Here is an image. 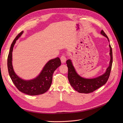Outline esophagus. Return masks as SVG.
Returning a JSON list of instances; mask_svg holds the SVG:
<instances>
[{"label": "esophagus", "mask_w": 123, "mask_h": 123, "mask_svg": "<svg viewBox=\"0 0 123 123\" xmlns=\"http://www.w3.org/2000/svg\"><path fill=\"white\" fill-rule=\"evenodd\" d=\"M66 59H67V58H66V56H65L64 54L62 55V56L61 57V62H62V63L65 62L66 61Z\"/></svg>", "instance_id": "obj_1"}]
</instances>
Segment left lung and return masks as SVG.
<instances>
[{
    "instance_id": "8db88e82",
    "label": "left lung",
    "mask_w": 123,
    "mask_h": 123,
    "mask_svg": "<svg viewBox=\"0 0 123 123\" xmlns=\"http://www.w3.org/2000/svg\"><path fill=\"white\" fill-rule=\"evenodd\" d=\"M100 33L104 36H105L109 42L108 37L103 30L101 31ZM109 47L110 55L109 66L107 68L105 73L98 77L94 78V79H87L81 77L76 73L72 65L71 61L70 59L67 61L66 63L67 64L68 68V80L70 85L74 89V90L80 93H89L94 91L96 89H98L107 83L110 76L113 59L112 48H111L110 44H109Z\"/></svg>"
}]
</instances>
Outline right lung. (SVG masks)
I'll return each instance as SVG.
<instances>
[{
  "label": "right lung",
  "instance_id": "right-lung-1",
  "mask_svg": "<svg viewBox=\"0 0 123 123\" xmlns=\"http://www.w3.org/2000/svg\"><path fill=\"white\" fill-rule=\"evenodd\" d=\"M21 31L11 44L8 57V69L10 76L16 87L20 92L30 95H37L44 93L50 88L54 71L61 65L59 57L51 59L44 66L39 75L35 79L25 80L18 77L14 71L12 66V51L16 40L23 33Z\"/></svg>",
  "mask_w": 123,
  "mask_h": 123
}]
</instances>
